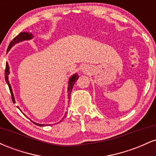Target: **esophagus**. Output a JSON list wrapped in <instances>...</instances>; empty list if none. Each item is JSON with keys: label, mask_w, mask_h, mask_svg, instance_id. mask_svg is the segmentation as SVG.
<instances>
[{"label": "esophagus", "mask_w": 156, "mask_h": 156, "mask_svg": "<svg viewBox=\"0 0 156 156\" xmlns=\"http://www.w3.org/2000/svg\"><path fill=\"white\" fill-rule=\"evenodd\" d=\"M88 69H87V67H83V72H84V73H87L88 72Z\"/></svg>", "instance_id": "obj_1"}]
</instances>
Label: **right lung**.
<instances>
[{
  "label": "right lung",
  "instance_id": "right-lung-1",
  "mask_svg": "<svg viewBox=\"0 0 156 156\" xmlns=\"http://www.w3.org/2000/svg\"><path fill=\"white\" fill-rule=\"evenodd\" d=\"M33 38V35H32L31 33H29V32H21V33H20L17 36V37H15V38L12 39V42H10V44H9V47H8V49H7V52H8L9 50L12 48V47H13L14 45H15V44L18 43L20 42H23V41H25V40H29V39H31ZM9 64L8 63L6 62V69H5V80H6L7 84H8L9 86V90H10V92H11V95H12V101H13V103H15V97H14V94H13V92H12V87H11V85L9 83ZM78 75L76 73V74H74L73 76H72L69 78V82H68V88H67V92H68V99H70V94H71V92H72L73 90V86H74L75 83L76 82V80H78ZM17 108L20 109V108L18 106H17ZM66 116V115H65ZM65 116H64V118L65 117ZM63 118V119H64ZM32 122L34 123V124L37 125H39V126H45V125H44V124H38V123H36L32 121Z\"/></svg>",
  "mask_w": 156,
  "mask_h": 156
}]
</instances>
